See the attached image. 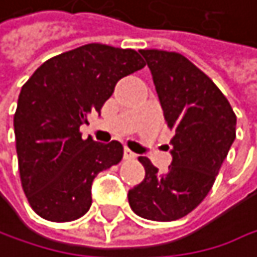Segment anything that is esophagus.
<instances>
[{"mask_svg": "<svg viewBox=\"0 0 257 257\" xmlns=\"http://www.w3.org/2000/svg\"><path fill=\"white\" fill-rule=\"evenodd\" d=\"M123 158H124V160H127V161H131V160H136V158H137V155H136L134 152H131L130 149H124V152H123Z\"/></svg>", "mask_w": 257, "mask_h": 257, "instance_id": "obj_1", "label": "esophagus"}]
</instances>
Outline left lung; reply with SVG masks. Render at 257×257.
Returning <instances> with one entry per match:
<instances>
[{
	"label": "left lung",
	"mask_w": 257,
	"mask_h": 257,
	"mask_svg": "<svg viewBox=\"0 0 257 257\" xmlns=\"http://www.w3.org/2000/svg\"><path fill=\"white\" fill-rule=\"evenodd\" d=\"M160 96L172 139L166 173L140 157L146 176L127 193L131 209L152 221H175L211 191L236 137V115L214 81L178 52L140 49Z\"/></svg>",
	"instance_id": "obj_1"
}]
</instances>
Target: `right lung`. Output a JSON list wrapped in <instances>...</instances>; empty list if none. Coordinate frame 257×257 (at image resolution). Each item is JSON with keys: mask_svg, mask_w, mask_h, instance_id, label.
I'll list each match as a JSON object with an SVG mask.
<instances>
[{"mask_svg": "<svg viewBox=\"0 0 257 257\" xmlns=\"http://www.w3.org/2000/svg\"><path fill=\"white\" fill-rule=\"evenodd\" d=\"M134 49L88 43L45 61L22 85L15 112L19 175L33 211L73 221L91 206V182L123 158L118 142L82 139L87 114L100 112L117 81L143 69Z\"/></svg>", "mask_w": 257, "mask_h": 257, "instance_id": "obj_1", "label": "right lung"}]
</instances>
